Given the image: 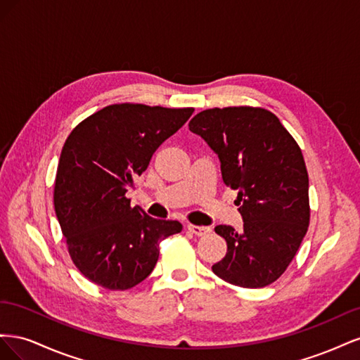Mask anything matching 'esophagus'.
Instances as JSON below:
<instances>
[{
  "label": "esophagus",
  "mask_w": 360,
  "mask_h": 360,
  "mask_svg": "<svg viewBox=\"0 0 360 360\" xmlns=\"http://www.w3.org/2000/svg\"><path fill=\"white\" fill-rule=\"evenodd\" d=\"M188 230L192 233V234H195V236H205L207 233H210V228L209 226H198V225H192V224H189L188 225Z\"/></svg>",
  "instance_id": "obj_1"
}]
</instances>
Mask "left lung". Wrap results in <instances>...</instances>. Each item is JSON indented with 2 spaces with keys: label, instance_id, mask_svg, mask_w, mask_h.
<instances>
[{
  "label": "left lung",
  "instance_id": "8db88e82",
  "mask_svg": "<svg viewBox=\"0 0 360 360\" xmlns=\"http://www.w3.org/2000/svg\"><path fill=\"white\" fill-rule=\"evenodd\" d=\"M221 162L222 180L238 191L243 230L217 225L226 255L214 275L261 288L284 274L308 231L309 180L302 150L279 118L263 108L205 110L189 122Z\"/></svg>",
  "mask_w": 360,
  "mask_h": 360
}]
</instances>
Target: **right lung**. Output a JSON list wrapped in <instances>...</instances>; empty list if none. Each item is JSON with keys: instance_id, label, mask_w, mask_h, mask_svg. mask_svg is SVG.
Instances as JSON below:
<instances>
[{"instance_id": "obj_1", "label": "right lung", "mask_w": 360, "mask_h": 360, "mask_svg": "<svg viewBox=\"0 0 360 360\" xmlns=\"http://www.w3.org/2000/svg\"><path fill=\"white\" fill-rule=\"evenodd\" d=\"M193 108L110 105L76 126L58 162L53 205L81 274L108 290H127L153 271L159 242L181 231L130 205L126 192L163 141Z\"/></svg>"}]
</instances>
